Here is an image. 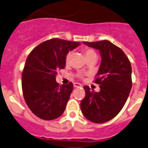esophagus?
I'll list each match as a JSON object with an SVG mask.
<instances>
[{
  "mask_svg": "<svg viewBox=\"0 0 148 148\" xmlns=\"http://www.w3.org/2000/svg\"><path fill=\"white\" fill-rule=\"evenodd\" d=\"M82 85L80 83H74V87L75 88H78V87H81Z\"/></svg>",
  "mask_w": 148,
  "mask_h": 148,
  "instance_id": "obj_1",
  "label": "esophagus"
}]
</instances>
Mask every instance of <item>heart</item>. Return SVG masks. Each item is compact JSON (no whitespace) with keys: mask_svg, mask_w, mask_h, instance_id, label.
Returning <instances> with one entry per match:
<instances>
[{"mask_svg":"<svg viewBox=\"0 0 148 148\" xmlns=\"http://www.w3.org/2000/svg\"><path fill=\"white\" fill-rule=\"evenodd\" d=\"M84 53L85 56L86 57V59L89 58V57H92L93 56H97L96 54V53L92 49H84ZM71 52H69L65 56V62H66V63H68L69 61H70L71 56Z\"/></svg>","mask_w":148,"mask_h":148,"instance_id":"obj_1","label":"heart"}]
</instances>
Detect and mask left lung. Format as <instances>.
<instances>
[{
    "instance_id": "1",
    "label": "left lung",
    "mask_w": 148,
    "mask_h": 148,
    "mask_svg": "<svg viewBox=\"0 0 148 148\" xmlns=\"http://www.w3.org/2000/svg\"><path fill=\"white\" fill-rule=\"evenodd\" d=\"M100 51L101 63L95 83L100 92L85 86L86 96L80 103L83 115L94 123H104L115 118L125 104L132 88V68L120 47L108 40L83 42Z\"/></svg>"
}]
</instances>
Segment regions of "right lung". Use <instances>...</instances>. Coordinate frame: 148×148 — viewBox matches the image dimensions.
Returning <instances> with one entry per match:
<instances>
[{"label":"right lung","instance_id":"add662e5","mask_svg":"<svg viewBox=\"0 0 148 148\" xmlns=\"http://www.w3.org/2000/svg\"><path fill=\"white\" fill-rule=\"evenodd\" d=\"M79 42L52 38L39 44L27 58L21 74L24 98L29 110L38 118L51 121L62 115L66 107L73 83L60 86L58 71L65 69V56Z\"/></svg>","mask_w":148,"mask_h":148}]
</instances>
